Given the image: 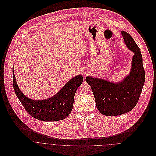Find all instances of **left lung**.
<instances>
[{"mask_svg":"<svg viewBox=\"0 0 156 156\" xmlns=\"http://www.w3.org/2000/svg\"><path fill=\"white\" fill-rule=\"evenodd\" d=\"M127 47L134 53L130 74L119 83L87 77L90 85L97 108L103 115L115 116L132 111L137 104L145 81L143 58L138 46L132 37L122 31Z\"/></svg>","mask_w":156,"mask_h":156,"instance_id":"1","label":"left lung"}]
</instances>
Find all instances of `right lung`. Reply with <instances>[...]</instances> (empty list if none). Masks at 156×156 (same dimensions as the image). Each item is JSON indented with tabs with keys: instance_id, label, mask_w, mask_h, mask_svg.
I'll use <instances>...</instances> for the list:
<instances>
[{
	"instance_id": "add662e5",
	"label": "right lung",
	"mask_w": 156,
	"mask_h": 156,
	"mask_svg": "<svg viewBox=\"0 0 156 156\" xmlns=\"http://www.w3.org/2000/svg\"><path fill=\"white\" fill-rule=\"evenodd\" d=\"M13 69V84L16 95L27 112L36 119L45 122L63 120L71 113L77 89L83 78L77 75L66 83L56 95L50 98L34 100L28 98L20 90Z\"/></svg>"
}]
</instances>
